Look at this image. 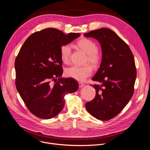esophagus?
<instances>
[{
	"mask_svg": "<svg viewBox=\"0 0 150 150\" xmlns=\"http://www.w3.org/2000/svg\"><path fill=\"white\" fill-rule=\"evenodd\" d=\"M78 83H79V88H82V87L83 86V85H84V84L82 83H81V82H79Z\"/></svg>",
	"mask_w": 150,
	"mask_h": 150,
	"instance_id": "1",
	"label": "esophagus"
}]
</instances>
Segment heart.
<instances>
[{
    "mask_svg": "<svg viewBox=\"0 0 150 150\" xmlns=\"http://www.w3.org/2000/svg\"><path fill=\"white\" fill-rule=\"evenodd\" d=\"M78 47L87 54L85 62L89 63L94 67H97L101 59V56L98 52V47L95 42L88 38H82L77 42ZM72 52V47L69 44L63 45L60 47V53L62 62L68 63L70 61V57ZM93 68L89 65L82 67L72 66L65 70V75L76 81L82 82L90 76L93 74Z\"/></svg>",
    "mask_w": 150,
    "mask_h": 150,
    "instance_id": "heart-1",
    "label": "heart"
}]
</instances>
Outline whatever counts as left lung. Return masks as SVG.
<instances>
[{
	"label": "left lung",
	"mask_w": 150,
	"mask_h": 150,
	"mask_svg": "<svg viewBox=\"0 0 150 150\" xmlns=\"http://www.w3.org/2000/svg\"><path fill=\"white\" fill-rule=\"evenodd\" d=\"M100 43L102 59L100 68L92 80L95 98L85 104L87 111L101 120L116 116L132 98L137 77L134 55L128 45L114 31L102 28L83 34Z\"/></svg>",
	"instance_id": "1"
}]
</instances>
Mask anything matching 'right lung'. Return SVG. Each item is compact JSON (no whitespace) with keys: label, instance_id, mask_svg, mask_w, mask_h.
<instances>
[{"label":"right lung","instance_id":"add662e5","mask_svg":"<svg viewBox=\"0 0 150 150\" xmlns=\"http://www.w3.org/2000/svg\"><path fill=\"white\" fill-rule=\"evenodd\" d=\"M80 35H66L48 28L32 34L21 47L15 62L16 87L35 116L44 119L54 117L65 105V95L78 89L74 79L60 78L63 69L60 50L62 45L70 43Z\"/></svg>","mask_w":150,"mask_h":150}]
</instances>
